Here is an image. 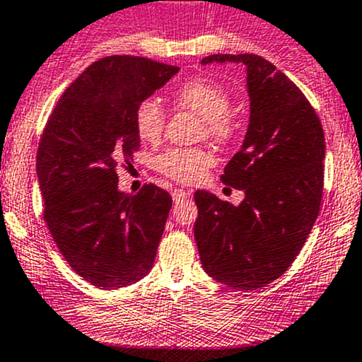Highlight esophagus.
<instances>
[{"label":"esophagus","instance_id":"esophagus-1","mask_svg":"<svg viewBox=\"0 0 362 362\" xmlns=\"http://www.w3.org/2000/svg\"><path fill=\"white\" fill-rule=\"evenodd\" d=\"M189 195H192V193L186 192V189L176 188V189H174V192H173V200L176 202V204H180V202L185 200V198H188Z\"/></svg>","mask_w":362,"mask_h":362}]
</instances>
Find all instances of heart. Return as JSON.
<instances>
[{"label": "heart", "mask_w": 362, "mask_h": 362, "mask_svg": "<svg viewBox=\"0 0 362 362\" xmlns=\"http://www.w3.org/2000/svg\"><path fill=\"white\" fill-rule=\"evenodd\" d=\"M176 110L195 114L202 120L200 134L226 145L238 133V122L229 114L231 98L221 84L207 79H192L174 91ZM167 124V112L155 98H145L134 110V126L141 141L157 143ZM211 155L202 148H169L155 158L158 173L177 182H195L211 165Z\"/></svg>", "instance_id": "1"}]
</instances>
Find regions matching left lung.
<instances>
[{
	"instance_id": "obj_1",
	"label": "left lung",
	"mask_w": 362,
	"mask_h": 362,
	"mask_svg": "<svg viewBox=\"0 0 362 362\" xmlns=\"http://www.w3.org/2000/svg\"><path fill=\"white\" fill-rule=\"evenodd\" d=\"M247 67L250 124L224 185L243 189L240 205L197 192L195 240L205 273L236 290L273 283L297 259L320 214L325 133L316 110L271 62L252 53L209 55L202 64Z\"/></svg>"
}]
</instances>
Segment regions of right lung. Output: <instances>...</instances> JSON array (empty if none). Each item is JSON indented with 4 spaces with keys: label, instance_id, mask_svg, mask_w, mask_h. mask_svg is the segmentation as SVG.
Wrapping results in <instances>:
<instances>
[{
    "label": "right lung",
    "instance_id": "add662e5",
    "mask_svg": "<svg viewBox=\"0 0 362 362\" xmlns=\"http://www.w3.org/2000/svg\"><path fill=\"white\" fill-rule=\"evenodd\" d=\"M180 67L112 55L65 89L37 146L42 217L58 250L84 281L117 290L150 273L173 198L145 185L117 189V167L139 148L134 110Z\"/></svg>",
    "mask_w": 362,
    "mask_h": 362
}]
</instances>
